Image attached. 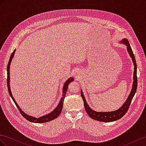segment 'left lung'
Listing matches in <instances>:
<instances>
[{
    "label": "left lung",
    "mask_w": 146,
    "mask_h": 146,
    "mask_svg": "<svg viewBox=\"0 0 146 146\" xmlns=\"http://www.w3.org/2000/svg\"><path fill=\"white\" fill-rule=\"evenodd\" d=\"M121 42L125 44L127 47V50H128V53L131 57L132 60L134 64V74H133V88L131 89V91L129 94L128 98H127L126 102L124 104L119 108V109L113 111H108V112H98L96 111L91 109V108L89 107L88 103L86 100L83 93L82 90H81V98H83V100L84 102V106L85 108V110L86 111L88 115L93 119H95L97 121H102V122H111L116 121L117 119H119L124 116L127 111H128L129 107L131 103L132 99L133 97L135 94L136 92V89L137 87V65L135 57H134V54L132 50V48L131 47L128 40L126 39H123L121 40Z\"/></svg>",
    "instance_id": "8db88e82"
}]
</instances>
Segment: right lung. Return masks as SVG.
Wrapping results in <instances>:
<instances>
[{"instance_id":"obj_1","label":"right lung","mask_w":146,"mask_h":146,"mask_svg":"<svg viewBox=\"0 0 146 146\" xmlns=\"http://www.w3.org/2000/svg\"><path fill=\"white\" fill-rule=\"evenodd\" d=\"M16 50L15 49L14 51L12 52V55H11L9 61L8 63V65H7V87H8V91L9 92V94L11 96V98L13 99L14 103L15 104V105L17 106V107L19 110L20 113L22 115L23 117L26 118L27 119H28V121H31V122H34V123H46V122H48L50 121L53 120V119H55L56 118H57L58 117V115L60 114L62 110V107H63V101H64V99L65 98V95L67 91V89H68V86L69 84L71 83V82L73 81V78H70L69 79L67 80L65 83L64 86L63 87V94H62V97L60 99V101L58 105L57 106V107L55 108V109L52 111V112H50V113L47 114L44 116H42L39 118H36L34 117H31V116L28 115L27 114H26L24 111H23L21 110V109L20 108V107L18 106V105L17 104V103L16 102L15 100L13 97L12 94V92H11L10 91V63L11 62L12 60V58L14 56L15 52Z\"/></svg>"}]
</instances>
